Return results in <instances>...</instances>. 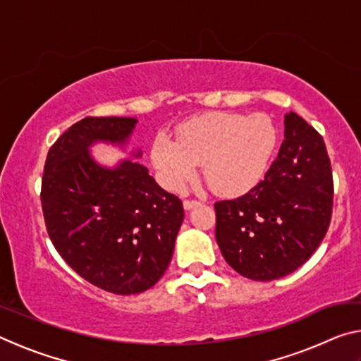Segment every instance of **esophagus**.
<instances>
[{
	"instance_id": "obj_1",
	"label": "esophagus",
	"mask_w": 361,
	"mask_h": 361,
	"mask_svg": "<svg viewBox=\"0 0 361 361\" xmlns=\"http://www.w3.org/2000/svg\"><path fill=\"white\" fill-rule=\"evenodd\" d=\"M197 205H200L199 200H185V202H183V207H185V210H191V209H194V207H197Z\"/></svg>"
}]
</instances>
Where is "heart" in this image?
Wrapping results in <instances>:
<instances>
[{
  "label": "heart",
  "mask_w": 361,
  "mask_h": 361,
  "mask_svg": "<svg viewBox=\"0 0 361 361\" xmlns=\"http://www.w3.org/2000/svg\"><path fill=\"white\" fill-rule=\"evenodd\" d=\"M277 140V127L264 113H209L185 122L176 142L159 133L151 161L169 191H181L202 166L212 191L237 195L264 176Z\"/></svg>",
  "instance_id": "1"
}]
</instances>
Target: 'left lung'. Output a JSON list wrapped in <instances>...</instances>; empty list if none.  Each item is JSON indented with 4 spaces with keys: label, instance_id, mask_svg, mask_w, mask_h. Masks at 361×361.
Here are the masks:
<instances>
[{
    "label": "left lung",
    "instance_id": "left-lung-1",
    "mask_svg": "<svg viewBox=\"0 0 361 361\" xmlns=\"http://www.w3.org/2000/svg\"><path fill=\"white\" fill-rule=\"evenodd\" d=\"M333 192L325 142L290 111L285 140L264 180L240 197L215 204V234L226 262L261 282L296 271L326 234Z\"/></svg>",
    "mask_w": 361,
    "mask_h": 361
}]
</instances>
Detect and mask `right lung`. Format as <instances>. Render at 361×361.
Listing matches in <instances>:
<instances>
[{"label": "right lung", "mask_w": 361, "mask_h": 361, "mask_svg": "<svg viewBox=\"0 0 361 361\" xmlns=\"http://www.w3.org/2000/svg\"><path fill=\"white\" fill-rule=\"evenodd\" d=\"M135 118H84L47 152L41 204L47 234L73 271L114 295H137L164 276L185 218L181 200L140 162L103 167L89 148L124 146ZM133 156L140 157L142 152Z\"/></svg>", "instance_id": "right-lung-1"}]
</instances>
